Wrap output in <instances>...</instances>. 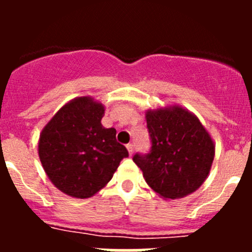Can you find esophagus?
<instances>
[{"label":"esophagus","instance_id":"esophagus-1","mask_svg":"<svg viewBox=\"0 0 252 252\" xmlns=\"http://www.w3.org/2000/svg\"><path fill=\"white\" fill-rule=\"evenodd\" d=\"M126 149H127L128 154H130V155H132V153H133V145H132V144H127V145H126Z\"/></svg>","mask_w":252,"mask_h":252}]
</instances>
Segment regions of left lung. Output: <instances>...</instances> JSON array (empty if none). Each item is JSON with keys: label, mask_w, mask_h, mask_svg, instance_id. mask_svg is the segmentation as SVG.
Returning a JSON list of instances; mask_svg holds the SVG:
<instances>
[{"label": "left lung", "mask_w": 252, "mask_h": 252, "mask_svg": "<svg viewBox=\"0 0 252 252\" xmlns=\"http://www.w3.org/2000/svg\"><path fill=\"white\" fill-rule=\"evenodd\" d=\"M151 137L148 155L133 157L148 186L164 199L195 192L207 179L216 145L197 116L179 104L145 112Z\"/></svg>", "instance_id": "8db88e82"}]
</instances>
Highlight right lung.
Wrapping results in <instances>:
<instances>
[{
	"mask_svg": "<svg viewBox=\"0 0 252 252\" xmlns=\"http://www.w3.org/2000/svg\"><path fill=\"white\" fill-rule=\"evenodd\" d=\"M104 106L91 95L66 102L40 132L37 153L50 182L73 198H90L112 179L128 153L102 126Z\"/></svg>",
	"mask_w": 252,
	"mask_h": 252,
	"instance_id": "1",
	"label": "right lung"
}]
</instances>
